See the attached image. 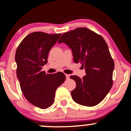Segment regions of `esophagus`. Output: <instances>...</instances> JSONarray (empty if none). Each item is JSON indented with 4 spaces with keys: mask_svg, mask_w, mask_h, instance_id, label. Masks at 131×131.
I'll return each mask as SVG.
<instances>
[{
    "mask_svg": "<svg viewBox=\"0 0 131 131\" xmlns=\"http://www.w3.org/2000/svg\"><path fill=\"white\" fill-rule=\"evenodd\" d=\"M65 76H66V78H67V80L69 79V78H70V75H68V74H66Z\"/></svg>",
    "mask_w": 131,
    "mask_h": 131,
    "instance_id": "34e87169",
    "label": "esophagus"
}]
</instances>
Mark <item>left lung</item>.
<instances>
[{"label":"left lung","instance_id":"1","mask_svg":"<svg viewBox=\"0 0 131 131\" xmlns=\"http://www.w3.org/2000/svg\"><path fill=\"white\" fill-rule=\"evenodd\" d=\"M64 42L72 51L73 61L81 63L86 75L82 78L72 75L76 88L72 99L80 105L93 107L101 102L113 85V60L104 38L86 27H78L64 32L58 43Z\"/></svg>","mask_w":131,"mask_h":131}]
</instances>
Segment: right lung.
<instances>
[{"mask_svg": "<svg viewBox=\"0 0 131 131\" xmlns=\"http://www.w3.org/2000/svg\"><path fill=\"white\" fill-rule=\"evenodd\" d=\"M60 35L30 33L21 41L15 55L16 73L23 95L31 104L43 109L54 103L56 89L66 79L62 72L46 74L41 71L48 62L49 51Z\"/></svg>", "mask_w": 131, "mask_h": 131, "instance_id": "right-lung-1", "label": "right lung"}]
</instances>
